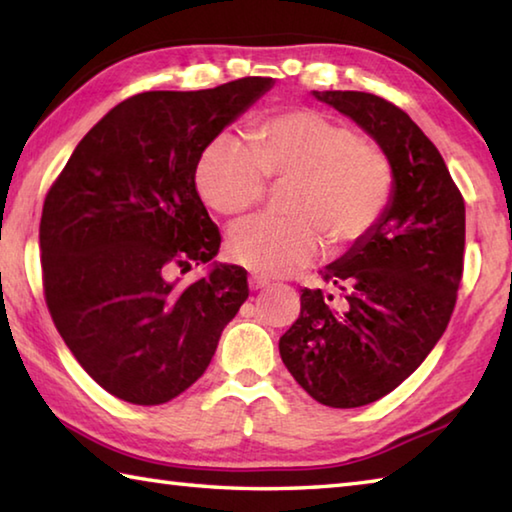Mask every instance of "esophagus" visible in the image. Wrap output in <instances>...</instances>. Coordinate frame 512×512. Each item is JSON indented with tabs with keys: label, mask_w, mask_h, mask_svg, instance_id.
Returning a JSON list of instances; mask_svg holds the SVG:
<instances>
[{
	"label": "esophagus",
	"mask_w": 512,
	"mask_h": 512,
	"mask_svg": "<svg viewBox=\"0 0 512 512\" xmlns=\"http://www.w3.org/2000/svg\"><path fill=\"white\" fill-rule=\"evenodd\" d=\"M248 284H250V288H253V291H257V288H264V286L271 284V280H268L266 275H257V273H253V275L248 277Z\"/></svg>",
	"instance_id": "34e87169"
}]
</instances>
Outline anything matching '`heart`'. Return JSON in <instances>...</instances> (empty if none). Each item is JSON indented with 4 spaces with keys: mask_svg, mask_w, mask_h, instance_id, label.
Instances as JSON below:
<instances>
[{
    "mask_svg": "<svg viewBox=\"0 0 512 512\" xmlns=\"http://www.w3.org/2000/svg\"><path fill=\"white\" fill-rule=\"evenodd\" d=\"M268 181L286 183L282 217H250L228 232V255L253 271L280 275L365 239L389 208L394 163L383 145L315 109L268 116L253 143L219 134L203 147L194 183L219 215L264 201Z\"/></svg>",
    "mask_w": 512,
    "mask_h": 512,
    "instance_id": "b5f03b06",
    "label": "heart"
}]
</instances>
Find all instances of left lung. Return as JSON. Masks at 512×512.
<instances>
[{
  "label": "left lung",
  "instance_id": "8db88e82",
  "mask_svg": "<svg viewBox=\"0 0 512 512\" xmlns=\"http://www.w3.org/2000/svg\"><path fill=\"white\" fill-rule=\"evenodd\" d=\"M385 147L394 197L349 253L320 271L336 286L304 288L280 356L306 394L360 407L403 383L427 358L457 304L466 203L443 156L401 107L365 91H313Z\"/></svg>",
  "mask_w": 512,
  "mask_h": 512
}]
</instances>
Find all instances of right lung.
Returning <instances> with one entry per match:
<instances>
[{"label": "right lung", "instance_id": "1", "mask_svg": "<svg viewBox=\"0 0 512 512\" xmlns=\"http://www.w3.org/2000/svg\"><path fill=\"white\" fill-rule=\"evenodd\" d=\"M248 76L201 91H145L82 138L46 192L42 286L55 329L111 396L161 405L203 376L248 297L241 266L188 286L172 277L217 255L194 185L199 154L271 89Z\"/></svg>", "mask_w": 512, "mask_h": 512}]
</instances>
